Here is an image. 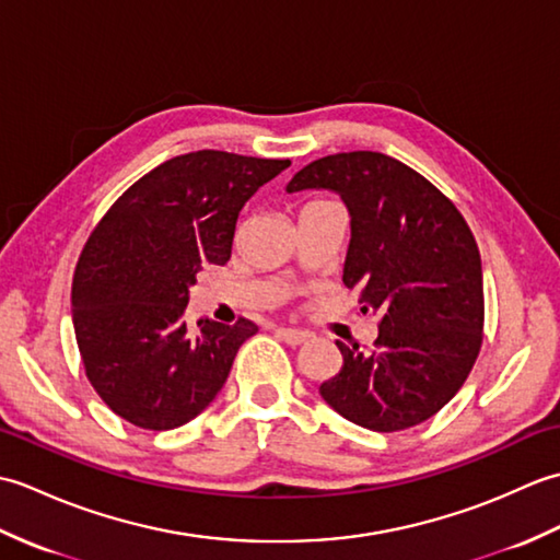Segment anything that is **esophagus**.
I'll return each instance as SVG.
<instances>
[{
	"instance_id": "34e87169",
	"label": "esophagus",
	"mask_w": 560,
	"mask_h": 560,
	"mask_svg": "<svg viewBox=\"0 0 560 560\" xmlns=\"http://www.w3.org/2000/svg\"><path fill=\"white\" fill-rule=\"evenodd\" d=\"M273 331H277V337H279L281 341H287L289 347H301V343H305L307 339H311V335H307V331H303V329L277 327V329H273Z\"/></svg>"
}]
</instances>
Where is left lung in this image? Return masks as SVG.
I'll use <instances>...</instances> for the list:
<instances>
[{
	"label": "left lung",
	"instance_id": "obj_1",
	"mask_svg": "<svg viewBox=\"0 0 560 560\" xmlns=\"http://www.w3.org/2000/svg\"><path fill=\"white\" fill-rule=\"evenodd\" d=\"M335 189L351 213L343 287L380 313L373 349L337 341L341 371L319 395L377 433L438 413L471 373L483 341V277L459 209L401 161L349 151L307 163L289 192Z\"/></svg>",
	"mask_w": 560,
	"mask_h": 560
}]
</instances>
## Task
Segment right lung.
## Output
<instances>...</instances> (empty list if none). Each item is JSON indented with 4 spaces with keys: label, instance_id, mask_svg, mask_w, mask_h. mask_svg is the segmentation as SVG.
<instances>
[{
    "label": "right lung",
    "instance_id": "obj_1",
    "mask_svg": "<svg viewBox=\"0 0 560 560\" xmlns=\"http://www.w3.org/2000/svg\"><path fill=\"white\" fill-rule=\"evenodd\" d=\"M291 161L192 151L161 163L105 211L71 283L86 377L137 428L171 431L219 395L253 319L187 323L205 261L231 259L237 213Z\"/></svg>",
    "mask_w": 560,
    "mask_h": 560
}]
</instances>
